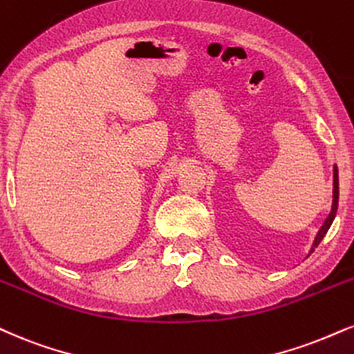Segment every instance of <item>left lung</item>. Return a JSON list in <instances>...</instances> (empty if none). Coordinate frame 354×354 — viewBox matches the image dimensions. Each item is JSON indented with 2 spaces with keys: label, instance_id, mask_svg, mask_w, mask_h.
<instances>
[{
  "label": "left lung",
  "instance_id": "8db88e82",
  "mask_svg": "<svg viewBox=\"0 0 354 354\" xmlns=\"http://www.w3.org/2000/svg\"><path fill=\"white\" fill-rule=\"evenodd\" d=\"M338 198H339V186H338V168H336V166H333V204H331V212H330V214H328V218L325 219V223H323V225H322V227H320V231H318L317 237H315V241H313V245H312V249H310V254L313 252V250H315V247H318V244H320L323 237L326 236V232H328V229H330L331 223H333V219H335V216H336V211H338ZM310 254H308V255H310Z\"/></svg>",
  "mask_w": 354,
  "mask_h": 354
}]
</instances>
